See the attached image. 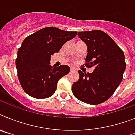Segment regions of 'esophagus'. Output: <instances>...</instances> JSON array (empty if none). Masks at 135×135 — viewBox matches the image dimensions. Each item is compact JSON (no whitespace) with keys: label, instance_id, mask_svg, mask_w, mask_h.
<instances>
[{"label":"esophagus","instance_id":"obj_1","mask_svg":"<svg viewBox=\"0 0 135 135\" xmlns=\"http://www.w3.org/2000/svg\"><path fill=\"white\" fill-rule=\"evenodd\" d=\"M75 71V69H74V68L71 67V72H72V71Z\"/></svg>","mask_w":135,"mask_h":135}]
</instances>
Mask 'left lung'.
<instances>
[{"mask_svg": "<svg viewBox=\"0 0 135 135\" xmlns=\"http://www.w3.org/2000/svg\"><path fill=\"white\" fill-rule=\"evenodd\" d=\"M78 35L87 46L85 66L95 69L91 73L78 71L80 78L72 85V91L83 102L101 104L113 95L122 81L126 66L124 54L104 31H81Z\"/></svg>", "mask_w": 135, "mask_h": 135, "instance_id": "left-lung-1", "label": "left lung"}]
</instances>
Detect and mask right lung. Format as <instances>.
I'll return each mask as SVG.
<instances>
[{
    "label": "right lung",
    "instance_id": "1",
    "mask_svg": "<svg viewBox=\"0 0 135 135\" xmlns=\"http://www.w3.org/2000/svg\"><path fill=\"white\" fill-rule=\"evenodd\" d=\"M77 31H66L54 27L40 29L24 40L16 60L18 77L25 92L37 99L53 95L57 81L69 73L70 67H52L51 55L57 53L66 42L74 38Z\"/></svg>",
    "mask_w": 135,
    "mask_h": 135
}]
</instances>
